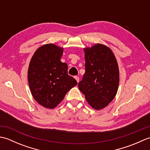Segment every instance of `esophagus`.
<instances>
[{
  "mask_svg": "<svg viewBox=\"0 0 150 150\" xmlns=\"http://www.w3.org/2000/svg\"><path fill=\"white\" fill-rule=\"evenodd\" d=\"M74 78L75 79V80L77 81V82H79V77H77V76H75V77Z\"/></svg>",
  "mask_w": 150,
  "mask_h": 150,
  "instance_id": "esophagus-1",
  "label": "esophagus"
}]
</instances>
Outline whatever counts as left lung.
<instances>
[{
	"instance_id": "left-lung-1",
	"label": "left lung",
	"mask_w": 150,
	"mask_h": 150,
	"mask_svg": "<svg viewBox=\"0 0 150 150\" xmlns=\"http://www.w3.org/2000/svg\"><path fill=\"white\" fill-rule=\"evenodd\" d=\"M86 71L79 88L96 110L106 107L115 97L119 84L116 57L109 47L95 44L84 48Z\"/></svg>"
}]
</instances>
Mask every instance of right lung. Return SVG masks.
Returning a JSON list of instances; mask_svg holds the SVG:
<instances>
[{
    "instance_id": "right-lung-1",
    "label": "right lung",
    "mask_w": 150,
    "mask_h": 150,
    "mask_svg": "<svg viewBox=\"0 0 150 150\" xmlns=\"http://www.w3.org/2000/svg\"><path fill=\"white\" fill-rule=\"evenodd\" d=\"M64 48L54 44L39 47L30 62L28 80L34 99L44 108L53 109L77 84L68 74V65L60 61Z\"/></svg>"
}]
</instances>
